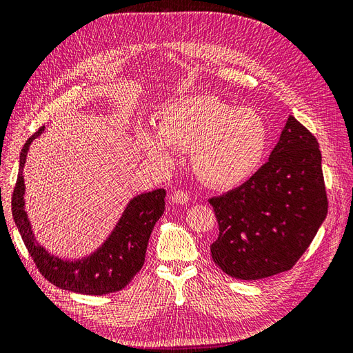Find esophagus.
Returning <instances> with one entry per match:
<instances>
[{
    "instance_id": "1",
    "label": "esophagus",
    "mask_w": 353,
    "mask_h": 353,
    "mask_svg": "<svg viewBox=\"0 0 353 353\" xmlns=\"http://www.w3.org/2000/svg\"><path fill=\"white\" fill-rule=\"evenodd\" d=\"M170 200H172L175 205H187L190 201V196L185 193V191H174L172 194H170Z\"/></svg>"
}]
</instances>
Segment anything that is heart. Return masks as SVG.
Listing matches in <instances>:
<instances>
[{"label": "heart", "instance_id": "b5f03b06", "mask_svg": "<svg viewBox=\"0 0 353 353\" xmlns=\"http://www.w3.org/2000/svg\"><path fill=\"white\" fill-rule=\"evenodd\" d=\"M138 141L148 157L168 166L175 163V150L191 152V168L201 183L231 190L258 172L270 131L256 110L200 94L165 105L157 132L144 130Z\"/></svg>", "mask_w": 353, "mask_h": 353}]
</instances>
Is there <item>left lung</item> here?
<instances>
[{
	"label": "left lung",
	"instance_id": "obj_1",
	"mask_svg": "<svg viewBox=\"0 0 353 353\" xmlns=\"http://www.w3.org/2000/svg\"><path fill=\"white\" fill-rule=\"evenodd\" d=\"M209 203L219 223L210 253L223 272L252 281L288 271L327 216L316 138L288 116L268 162Z\"/></svg>",
	"mask_w": 353,
	"mask_h": 353
}]
</instances>
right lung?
<instances>
[{"mask_svg":"<svg viewBox=\"0 0 353 353\" xmlns=\"http://www.w3.org/2000/svg\"><path fill=\"white\" fill-rule=\"evenodd\" d=\"M44 130L46 126H41L20 153L17 183L12 199L13 219L20 236L39 272L59 288L94 296L119 292L143 268L148 239L165 212L166 191L157 188L132 197L109 236L91 253L74 259L51 253L37 240L25 203L23 168L28 152Z\"/></svg>","mask_w":353,"mask_h":353,"instance_id":"obj_1","label":"right lung"}]
</instances>
